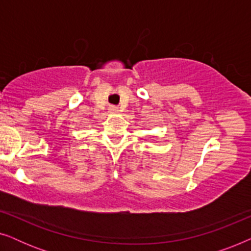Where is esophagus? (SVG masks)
<instances>
[{"instance_id": "obj_1", "label": "esophagus", "mask_w": 251, "mask_h": 251, "mask_svg": "<svg viewBox=\"0 0 251 251\" xmlns=\"http://www.w3.org/2000/svg\"><path fill=\"white\" fill-rule=\"evenodd\" d=\"M108 112L112 113V114H115V113L119 112V109H118V107H115V106H109Z\"/></svg>"}]
</instances>
